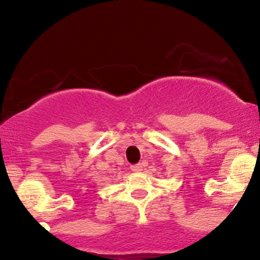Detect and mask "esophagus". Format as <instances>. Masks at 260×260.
<instances>
[{"label":"esophagus","instance_id":"obj_1","mask_svg":"<svg viewBox=\"0 0 260 260\" xmlns=\"http://www.w3.org/2000/svg\"><path fill=\"white\" fill-rule=\"evenodd\" d=\"M142 168L143 166L140 165V164H137V165L131 166V170H132L133 172H139V171H142Z\"/></svg>","mask_w":260,"mask_h":260}]
</instances>
